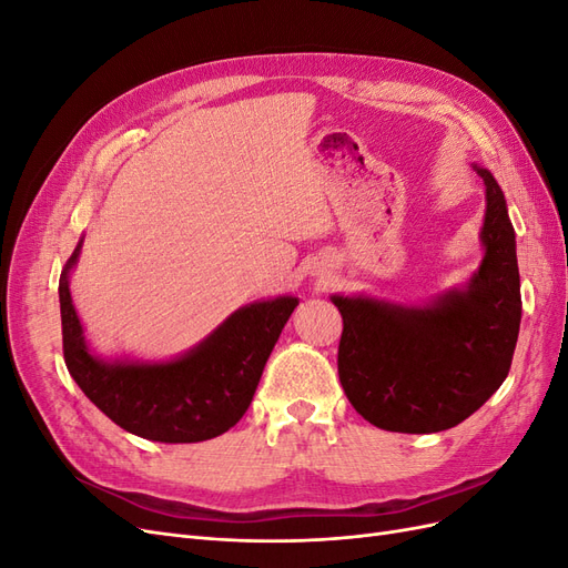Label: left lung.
<instances>
[{"label":"left lung","mask_w":568,"mask_h":568,"mask_svg":"<svg viewBox=\"0 0 568 568\" xmlns=\"http://www.w3.org/2000/svg\"><path fill=\"white\" fill-rule=\"evenodd\" d=\"M486 184V248L462 291L424 307L332 296L343 317L338 379L369 424L398 434L453 428L503 386L521 324L517 242L500 184Z\"/></svg>","instance_id":"8db88e82"}]
</instances>
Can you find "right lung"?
<instances>
[{"label": "right lung", "mask_w": 568, "mask_h": 568, "mask_svg": "<svg viewBox=\"0 0 568 568\" xmlns=\"http://www.w3.org/2000/svg\"><path fill=\"white\" fill-rule=\"evenodd\" d=\"M80 246L61 272L59 303L63 359L82 393L120 428L146 440L199 443L230 432L248 409L298 298L251 303L170 363H104L84 343L68 288Z\"/></svg>", "instance_id": "obj_1"}]
</instances>
